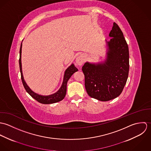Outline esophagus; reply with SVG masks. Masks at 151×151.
Segmentation results:
<instances>
[{
  "label": "esophagus",
  "instance_id": "34e87169",
  "mask_svg": "<svg viewBox=\"0 0 151 151\" xmlns=\"http://www.w3.org/2000/svg\"><path fill=\"white\" fill-rule=\"evenodd\" d=\"M84 60H85V58L84 55L83 54H81L79 56H78L76 59V63L78 65H83L84 63Z\"/></svg>",
  "mask_w": 151,
  "mask_h": 151
}]
</instances>
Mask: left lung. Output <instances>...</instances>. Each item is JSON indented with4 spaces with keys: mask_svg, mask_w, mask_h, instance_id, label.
Masks as SVG:
<instances>
[{
    "mask_svg": "<svg viewBox=\"0 0 151 151\" xmlns=\"http://www.w3.org/2000/svg\"><path fill=\"white\" fill-rule=\"evenodd\" d=\"M106 40L107 52L104 62H86L82 67L85 86L89 96L108 101L119 96L125 86L129 71V51L123 34L116 23Z\"/></svg>",
    "mask_w": 151,
    "mask_h": 151,
    "instance_id": "8db88e82",
    "label": "left lung"
}]
</instances>
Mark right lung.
Wrapping results in <instances>:
<instances>
[{
	"label": "right lung",
	"mask_w": 151,
	"mask_h": 151,
	"mask_svg": "<svg viewBox=\"0 0 151 151\" xmlns=\"http://www.w3.org/2000/svg\"><path fill=\"white\" fill-rule=\"evenodd\" d=\"M22 43L20 46V59H19V65H20V73H21V77H22V82L23 84L24 87L26 91L36 101L39 102L41 104H52L54 103L58 102L59 101H61L65 98V94H66V91H67V84L71 77V76L76 71H78V69L75 67L74 64H71L70 65L65 71L64 77H63V83L62 84V86L59 88V89L55 93L49 95H41L40 94H38L35 92H34L33 91H32L30 88L28 86L27 83H25L23 74L22 71Z\"/></svg>",
	"instance_id": "right-lung-1"
}]
</instances>
